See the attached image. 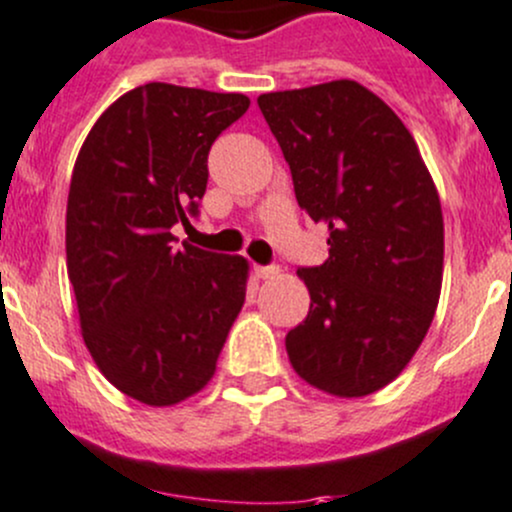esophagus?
Listing matches in <instances>:
<instances>
[{"label": "esophagus", "mask_w": 512, "mask_h": 512, "mask_svg": "<svg viewBox=\"0 0 512 512\" xmlns=\"http://www.w3.org/2000/svg\"><path fill=\"white\" fill-rule=\"evenodd\" d=\"M255 275L260 277V280H270V277L280 275V267L277 265H255Z\"/></svg>", "instance_id": "esophagus-1"}]
</instances>
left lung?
<instances>
[{
  "label": "left lung",
  "mask_w": 512,
  "mask_h": 512,
  "mask_svg": "<svg viewBox=\"0 0 512 512\" xmlns=\"http://www.w3.org/2000/svg\"><path fill=\"white\" fill-rule=\"evenodd\" d=\"M299 208L329 227L324 265L297 270L309 314L289 329L294 371L342 399L394 381L421 347L443 280L436 185L401 118L356 81L257 98Z\"/></svg>",
  "instance_id": "1"
}]
</instances>
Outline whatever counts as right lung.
I'll list each match as a JSON object with an SVG mask.
<instances>
[{
    "label": "right lung",
    "mask_w": 512,
    "mask_h": 512,
    "mask_svg": "<svg viewBox=\"0 0 512 512\" xmlns=\"http://www.w3.org/2000/svg\"><path fill=\"white\" fill-rule=\"evenodd\" d=\"M247 106L153 81L111 103L76 158L66 267L81 334L101 374L141 404L198 394L245 304V257L175 247L170 230L198 215L210 146Z\"/></svg>",
    "instance_id": "obj_1"
}]
</instances>
